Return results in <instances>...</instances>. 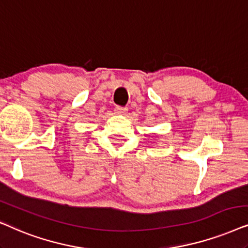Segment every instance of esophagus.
Here are the masks:
<instances>
[{
    "label": "esophagus",
    "mask_w": 248,
    "mask_h": 248,
    "mask_svg": "<svg viewBox=\"0 0 248 248\" xmlns=\"http://www.w3.org/2000/svg\"><path fill=\"white\" fill-rule=\"evenodd\" d=\"M114 111H115V113H117V114H124V113H127L128 108H122V107H115Z\"/></svg>",
    "instance_id": "1"
}]
</instances>
